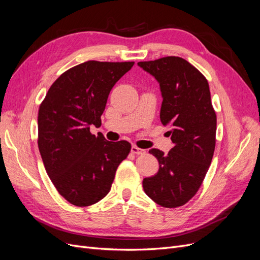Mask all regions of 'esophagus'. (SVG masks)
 Masks as SVG:
<instances>
[{
    "label": "esophagus",
    "mask_w": 260,
    "mask_h": 260,
    "mask_svg": "<svg viewBox=\"0 0 260 260\" xmlns=\"http://www.w3.org/2000/svg\"><path fill=\"white\" fill-rule=\"evenodd\" d=\"M131 152H132L133 154H138V155H142V154H144V153H145L144 149H142V148H139V147H138V146H136V145L131 146Z\"/></svg>",
    "instance_id": "esophagus-1"
}]
</instances>
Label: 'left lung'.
I'll list each match as a JSON object with an SVG mask.
<instances>
[{
    "label": "left lung",
    "mask_w": 260,
    "mask_h": 260,
    "mask_svg": "<svg viewBox=\"0 0 260 260\" xmlns=\"http://www.w3.org/2000/svg\"><path fill=\"white\" fill-rule=\"evenodd\" d=\"M138 66L159 83L162 98L160 121L175 146L168 154L149 149L159 164L158 172L143 179L148 198L158 205H184L199 191L214 156L217 117L209 85L198 69L185 59L167 56Z\"/></svg>",
    "instance_id": "8db88e82"
}]
</instances>
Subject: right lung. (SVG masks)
Instances as JSON below:
<instances>
[{
  "label": "right lung",
  "instance_id": "1",
  "mask_svg": "<svg viewBox=\"0 0 260 260\" xmlns=\"http://www.w3.org/2000/svg\"><path fill=\"white\" fill-rule=\"evenodd\" d=\"M133 61L89 60L67 70L50 88L39 109L38 145L58 193L76 206L104 199L131 144L94 136L109 92Z\"/></svg>",
  "mask_w": 260,
  "mask_h": 260
}]
</instances>
